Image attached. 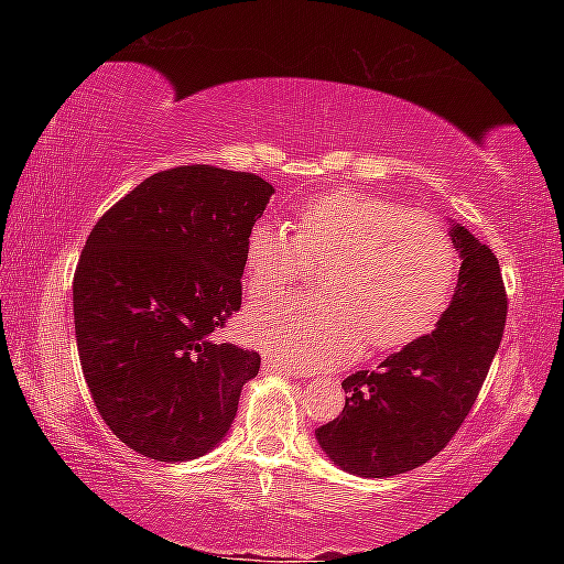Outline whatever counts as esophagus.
Here are the masks:
<instances>
[{
    "label": "esophagus",
    "mask_w": 564,
    "mask_h": 564,
    "mask_svg": "<svg viewBox=\"0 0 564 564\" xmlns=\"http://www.w3.org/2000/svg\"><path fill=\"white\" fill-rule=\"evenodd\" d=\"M263 373H265V376H291V370L285 368V366H281L279 360L265 358V360H263Z\"/></svg>",
    "instance_id": "34e87169"
}]
</instances>
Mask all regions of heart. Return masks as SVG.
Masks as SVG:
<instances>
[{
  "mask_svg": "<svg viewBox=\"0 0 564 564\" xmlns=\"http://www.w3.org/2000/svg\"><path fill=\"white\" fill-rule=\"evenodd\" d=\"M293 231L263 218L243 243V279L256 299L285 289L303 259H323L321 293L285 295L243 316L246 340L283 366H338L366 340L373 348L405 346L443 316L457 251L435 218L346 188L303 204Z\"/></svg>",
  "mask_w": 564,
  "mask_h": 564,
  "instance_id": "heart-1",
  "label": "heart"
}]
</instances>
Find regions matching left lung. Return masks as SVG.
<instances>
[{
    "mask_svg": "<svg viewBox=\"0 0 564 564\" xmlns=\"http://www.w3.org/2000/svg\"><path fill=\"white\" fill-rule=\"evenodd\" d=\"M451 238L463 263L433 333L410 340L373 373L358 370L343 380L346 408L316 431L340 470L358 477L415 470L451 443L480 393L500 348L508 299L490 248L455 221Z\"/></svg>",
    "mask_w": 564,
    "mask_h": 564,
    "instance_id": "obj_1",
    "label": "left lung"
}]
</instances>
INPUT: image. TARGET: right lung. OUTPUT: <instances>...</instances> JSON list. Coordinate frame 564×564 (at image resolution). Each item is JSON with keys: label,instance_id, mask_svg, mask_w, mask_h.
Returning <instances> with one entry per match:
<instances>
[{"label": "right lung", "instance_id": "1", "mask_svg": "<svg viewBox=\"0 0 564 564\" xmlns=\"http://www.w3.org/2000/svg\"><path fill=\"white\" fill-rule=\"evenodd\" d=\"M273 186L206 164L159 171L99 218L74 273L76 348L104 423L161 463L231 431L261 356L216 330L241 308L243 243Z\"/></svg>", "mask_w": 564, "mask_h": 564}]
</instances>
